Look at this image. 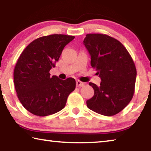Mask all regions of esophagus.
Instances as JSON below:
<instances>
[{"label": "esophagus", "instance_id": "esophagus-1", "mask_svg": "<svg viewBox=\"0 0 151 151\" xmlns=\"http://www.w3.org/2000/svg\"><path fill=\"white\" fill-rule=\"evenodd\" d=\"M85 83H83V82H81L80 81H76V86L77 87H81V86H85Z\"/></svg>", "mask_w": 151, "mask_h": 151}]
</instances>
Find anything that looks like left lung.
Masks as SVG:
<instances>
[{
	"instance_id": "1",
	"label": "left lung",
	"mask_w": 151,
	"mask_h": 151,
	"mask_svg": "<svg viewBox=\"0 0 151 151\" xmlns=\"http://www.w3.org/2000/svg\"><path fill=\"white\" fill-rule=\"evenodd\" d=\"M83 43L91 57L92 67L101 78L99 86L89 83L94 93L86 105L102 115H115L133 96L137 76L134 61L121 42L106 35L88 34Z\"/></svg>"
}]
</instances>
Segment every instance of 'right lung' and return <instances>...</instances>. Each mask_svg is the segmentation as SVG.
<instances>
[{"mask_svg": "<svg viewBox=\"0 0 151 151\" xmlns=\"http://www.w3.org/2000/svg\"><path fill=\"white\" fill-rule=\"evenodd\" d=\"M74 36L50 35L35 39L22 51L14 70V83L19 101L30 113L45 116L60 111L75 90L73 78L50 76L64 47Z\"/></svg>", "mask_w": 151, "mask_h": 151, "instance_id": "1", "label": "right lung"}]
</instances>
